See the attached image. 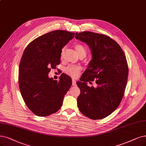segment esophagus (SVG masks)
Segmentation results:
<instances>
[{"label": "esophagus", "instance_id": "esophagus-1", "mask_svg": "<svg viewBox=\"0 0 146 146\" xmlns=\"http://www.w3.org/2000/svg\"><path fill=\"white\" fill-rule=\"evenodd\" d=\"M72 85H73V86H74L75 85H76V80H75L74 79H72Z\"/></svg>", "mask_w": 146, "mask_h": 146}]
</instances>
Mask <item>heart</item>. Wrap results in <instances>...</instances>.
<instances>
[{"mask_svg": "<svg viewBox=\"0 0 146 146\" xmlns=\"http://www.w3.org/2000/svg\"><path fill=\"white\" fill-rule=\"evenodd\" d=\"M74 48L76 49V52H78V55L80 56V57L83 56L85 57L87 55V49L85 47V46L80 43H78L74 45ZM65 50H66V47H63L61 52V57L62 58L64 56V54L65 52ZM82 68L80 66H73V65H70V66H68L65 68L64 71L66 73L70 76L72 78H76L78 77L80 72H81Z\"/></svg>", "mask_w": 146, "mask_h": 146, "instance_id": "heart-1", "label": "heart"}]
</instances>
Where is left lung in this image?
<instances>
[{
	"label": "left lung",
	"mask_w": 146,
	"mask_h": 146,
	"mask_svg": "<svg viewBox=\"0 0 146 146\" xmlns=\"http://www.w3.org/2000/svg\"><path fill=\"white\" fill-rule=\"evenodd\" d=\"M75 38L87 43L93 56L76 83L80 90L79 110L91 119H102L117 108L125 94L129 73L126 58L119 44L106 35L84 31L76 32ZM93 81L97 88L86 85Z\"/></svg>",
	"instance_id": "left-lung-1"
}]
</instances>
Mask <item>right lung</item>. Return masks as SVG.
Returning <instances> with one entry per match:
<instances>
[{
  "label": "right lung",
  "mask_w": 146,
  "mask_h": 146,
  "mask_svg": "<svg viewBox=\"0 0 146 146\" xmlns=\"http://www.w3.org/2000/svg\"><path fill=\"white\" fill-rule=\"evenodd\" d=\"M74 34L53 31L36 38L24 50L19 65V88L26 106L36 115L46 117L61 108L72 79L62 73L57 81L48 74L60 64L62 48Z\"/></svg>",
  "instance_id": "add662e5"
}]
</instances>
